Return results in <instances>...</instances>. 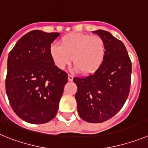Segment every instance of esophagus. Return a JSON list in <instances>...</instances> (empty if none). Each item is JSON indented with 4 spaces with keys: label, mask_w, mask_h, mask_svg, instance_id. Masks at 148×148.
<instances>
[{
    "label": "esophagus",
    "mask_w": 148,
    "mask_h": 148,
    "mask_svg": "<svg viewBox=\"0 0 148 148\" xmlns=\"http://www.w3.org/2000/svg\"><path fill=\"white\" fill-rule=\"evenodd\" d=\"M68 80L70 82H72L73 80V76L72 75H68Z\"/></svg>",
    "instance_id": "1"
}]
</instances>
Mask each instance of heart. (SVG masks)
<instances>
[{"instance_id":"1","label":"heart","mask_w":148,"mask_h":148,"mask_svg":"<svg viewBox=\"0 0 148 148\" xmlns=\"http://www.w3.org/2000/svg\"><path fill=\"white\" fill-rule=\"evenodd\" d=\"M49 53L55 65L63 70L73 58L75 70L90 75L99 70L105 56V44L100 36L71 33L61 39V45L53 44Z\"/></svg>"}]
</instances>
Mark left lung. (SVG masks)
I'll return each instance as SVG.
<instances>
[{
    "label": "left lung",
    "instance_id": "8db88e82",
    "mask_svg": "<svg viewBox=\"0 0 148 148\" xmlns=\"http://www.w3.org/2000/svg\"><path fill=\"white\" fill-rule=\"evenodd\" d=\"M105 44V56L99 70L86 77H75L78 115L90 123H101L119 112L130 89L132 65L125 44L109 32L96 30Z\"/></svg>",
    "mask_w": 148,
    "mask_h": 148
}]
</instances>
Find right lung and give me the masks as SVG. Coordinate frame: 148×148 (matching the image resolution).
Here are the masks:
<instances>
[{
  "label": "right lung",
  "mask_w": 148,
  "mask_h": 148,
  "mask_svg": "<svg viewBox=\"0 0 148 148\" xmlns=\"http://www.w3.org/2000/svg\"><path fill=\"white\" fill-rule=\"evenodd\" d=\"M57 32L32 30L9 53L6 92L17 116L31 124H44L57 114L67 73L55 66L49 53Z\"/></svg>",
  "instance_id": "right-lung-1"
}]
</instances>
